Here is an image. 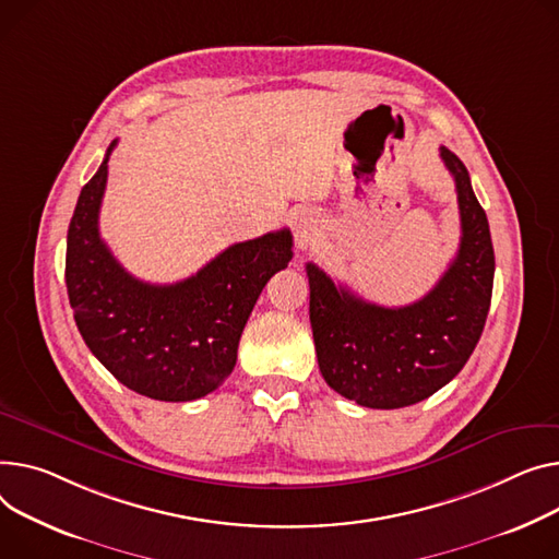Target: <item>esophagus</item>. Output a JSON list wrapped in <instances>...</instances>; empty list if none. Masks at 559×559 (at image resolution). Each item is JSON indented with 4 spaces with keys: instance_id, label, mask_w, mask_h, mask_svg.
Returning <instances> with one entry per match:
<instances>
[{
    "instance_id": "obj_1",
    "label": "esophagus",
    "mask_w": 559,
    "mask_h": 559,
    "mask_svg": "<svg viewBox=\"0 0 559 559\" xmlns=\"http://www.w3.org/2000/svg\"><path fill=\"white\" fill-rule=\"evenodd\" d=\"M296 238H299V242H308L310 238V231H312V222L308 217H296Z\"/></svg>"
}]
</instances>
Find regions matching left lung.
<instances>
[{"label":"left lung","instance_id":"1","mask_svg":"<svg viewBox=\"0 0 559 559\" xmlns=\"http://www.w3.org/2000/svg\"><path fill=\"white\" fill-rule=\"evenodd\" d=\"M454 175L461 245L448 272L420 301L402 308L368 304L308 263L310 323L321 376L330 389L368 408L416 404L452 382L486 325L495 249L465 164L448 147Z\"/></svg>","mask_w":559,"mask_h":559}]
</instances>
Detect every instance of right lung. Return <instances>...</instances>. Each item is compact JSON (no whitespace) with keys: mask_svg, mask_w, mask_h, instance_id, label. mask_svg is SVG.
<instances>
[{"mask_svg":"<svg viewBox=\"0 0 559 559\" xmlns=\"http://www.w3.org/2000/svg\"><path fill=\"white\" fill-rule=\"evenodd\" d=\"M83 186L67 231L64 281L94 357L121 384L164 402H191L225 382L245 323L267 281L292 260L289 229L236 242L173 285L128 274L98 234L107 159Z\"/></svg>","mask_w":559,"mask_h":559,"instance_id":"obj_1","label":"right lung"}]
</instances>
